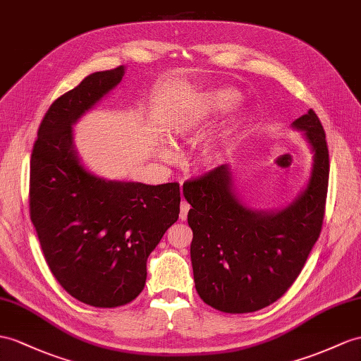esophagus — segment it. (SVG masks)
<instances>
[{"mask_svg":"<svg viewBox=\"0 0 361 361\" xmlns=\"http://www.w3.org/2000/svg\"><path fill=\"white\" fill-rule=\"evenodd\" d=\"M188 211H190V204L187 200H182L180 202V221H185Z\"/></svg>","mask_w":361,"mask_h":361,"instance_id":"obj_1","label":"esophagus"}]
</instances>
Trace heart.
Wrapping results in <instances>:
<instances>
[{
  "instance_id": "b5f03b06",
  "label": "heart",
  "mask_w": 361,
  "mask_h": 361,
  "mask_svg": "<svg viewBox=\"0 0 361 361\" xmlns=\"http://www.w3.org/2000/svg\"><path fill=\"white\" fill-rule=\"evenodd\" d=\"M234 102H235L234 93L226 92V90H217V92H213L211 94H208V98L205 101V107L208 111H224L226 109H230ZM176 130H178L179 133H182V131L187 130V126L180 124ZM162 154H164V157H171V150H169V148H164Z\"/></svg>"
}]
</instances>
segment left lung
Segmentation results:
<instances>
[{"mask_svg":"<svg viewBox=\"0 0 361 361\" xmlns=\"http://www.w3.org/2000/svg\"><path fill=\"white\" fill-rule=\"evenodd\" d=\"M293 126L305 131L312 147L314 169L300 197L279 213H257L242 205L226 165L183 183L191 205L196 291L221 312H254L279 300L295 282L320 235L329 182L326 135L314 110Z\"/></svg>","mask_w":361,"mask_h":361,"instance_id":"1","label":"left lung"}]
</instances>
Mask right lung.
<instances>
[{"label": "right lung", "mask_w": 361, "mask_h": 361, "mask_svg": "<svg viewBox=\"0 0 361 361\" xmlns=\"http://www.w3.org/2000/svg\"><path fill=\"white\" fill-rule=\"evenodd\" d=\"M124 75L87 76L50 105L30 157L29 208L51 274L76 300L118 307L142 293L147 259L179 219L178 182H107L82 169L72 124Z\"/></svg>", "instance_id": "add662e5"}]
</instances>
